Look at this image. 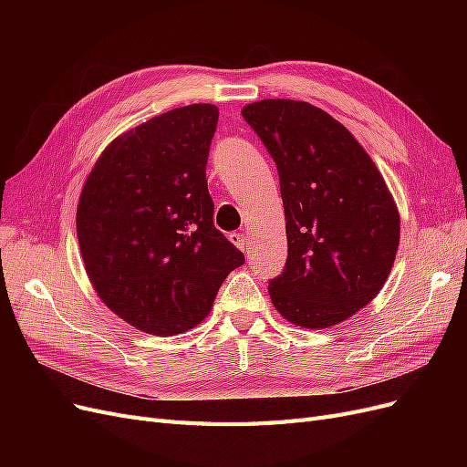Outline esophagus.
Returning a JSON list of instances; mask_svg holds the SVG:
<instances>
[{
	"mask_svg": "<svg viewBox=\"0 0 467 467\" xmlns=\"http://www.w3.org/2000/svg\"><path fill=\"white\" fill-rule=\"evenodd\" d=\"M230 242L237 247V249H242L244 253H247L251 247H249V239L245 237V234H239V232H234V234H230Z\"/></svg>",
	"mask_w": 467,
	"mask_h": 467,
	"instance_id": "obj_1",
	"label": "esophagus"
}]
</instances>
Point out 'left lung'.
Instances as JSON below:
<instances>
[{
	"label": "left lung",
	"mask_w": 467,
	"mask_h": 467,
	"mask_svg": "<svg viewBox=\"0 0 467 467\" xmlns=\"http://www.w3.org/2000/svg\"><path fill=\"white\" fill-rule=\"evenodd\" d=\"M276 163L288 259L268 280L280 316L323 329L355 316L386 285L400 212L345 126L306 101L265 99L242 110Z\"/></svg>",
	"instance_id": "obj_1"
}]
</instances>
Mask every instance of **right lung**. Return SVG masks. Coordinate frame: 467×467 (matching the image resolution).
<instances>
[{
	"mask_svg": "<svg viewBox=\"0 0 467 467\" xmlns=\"http://www.w3.org/2000/svg\"><path fill=\"white\" fill-rule=\"evenodd\" d=\"M214 105L167 110L112 140L83 185L78 239L95 292L150 335L199 325L244 253L214 225Z\"/></svg>",
	"mask_w": 467,
	"mask_h": 467,
	"instance_id": "1",
	"label": "right lung"
}]
</instances>
